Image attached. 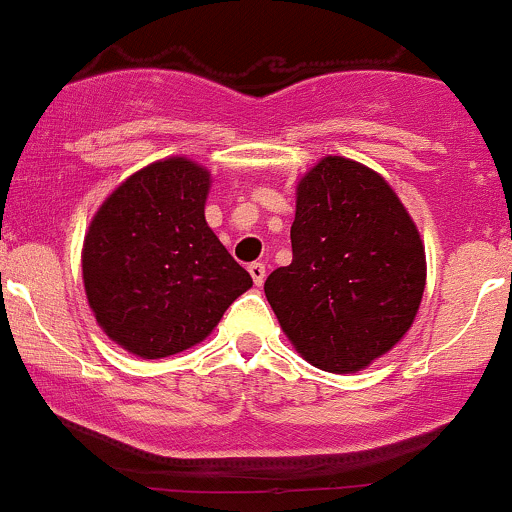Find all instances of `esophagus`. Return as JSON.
I'll return each mask as SVG.
<instances>
[{
	"instance_id": "34e87169",
	"label": "esophagus",
	"mask_w": 512,
	"mask_h": 512,
	"mask_svg": "<svg viewBox=\"0 0 512 512\" xmlns=\"http://www.w3.org/2000/svg\"><path fill=\"white\" fill-rule=\"evenodd\" d=\"M249 273H251V278H254V283L258 285V288H261L263 280H266V266H263L261 261H254L249 266Z\"/></svg>"
}]
</instances>
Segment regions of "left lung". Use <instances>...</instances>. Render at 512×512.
Returning a JSON list of instances; mask_svg holds the SVG:
<instances>
[{
    "label": "left lung",
    "mask_w": 512,
    "mask_h": 512,
    "mask_svg": "<svg viewBox=\"0 0 512 512\" xmlns=\"http://www.w3.org/2000/svg\"><path fill=\"white\" fill-rule=\"evenodd\" d=\"M290 241L293 263L263 290L302 359L356 373L408 334L425 293V244L381 173L320 158L298 180Z\"/></svg>",
    "instance_id": "left-lung-1"
}]
</instances>
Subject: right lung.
Wrapping results in <instances>:
<instances>
[{"label":"right lung","instance_id":"1","mask_svg":"<svg viewBox=\"0 0 512 512\" xmlns=\"http://www.w3.org/2000/svg\"><path fill=\"white\" fill-rule=\"evenodd\" d=\"M210 188L205 166L161 158L109 192L87 227V305L129 354L163 359L200 344L254 285L207 224Z\"/></svg>","mask_w":512,"mask_h":512}]
</instances>
